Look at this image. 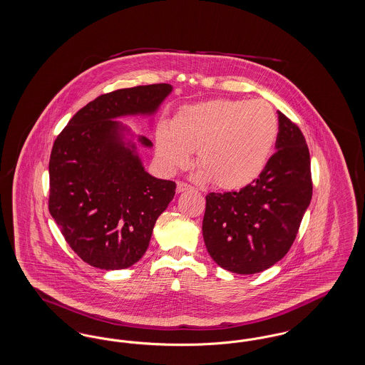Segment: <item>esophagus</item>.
Instances as JSON below:
<instances>
[{
  "label": "esophagus",
  "mask_w": 365,
  "mask_h": 365,
  "mask_svg": "<svg viewBox=\"0 0 365 365\" xmlns=\"http://www.w3.org/2000/svg\"><path fill=\"white\" fill-rule=\"evenodd\" d=\"M189 189H191L190 186L186 185V183H183V182H178V183H176V191H178V192L189 190Z\"/></svg>",
  "instance_id": "1"
}]
</instances>
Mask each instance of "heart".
I'll list each match as a JSON object with an SVG mask.
<instances>
[{"label": "heart", "mask_w": 365, "mask_h": 365, "mask_svg": "<svg viewBox=\"0 0 365 365\" xmlns=\"http://www.w3.org/2000/svg\"><path fill=\"white\" fill-rule=\"evenodd\" d=\"M279 135V119L264 100L217 98L189 105L156 131V155L165 171L190 163L197 150L198 179L220 189L252 185L267 170Z\"/></svg>", "instance_id": "b5f03b06"}]
</instances>
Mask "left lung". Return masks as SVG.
Returning <instances> with one entry per match:
<instances>
[{"label": "left lung", "mask_w": 365, "mask_h": 365, "mask_svg": "<svg viewBox=\"0 0 365 365\" xmlns=\"http://www.w3.org/2000/svg\"><path fill=\"white\" fill-rule=\"evenodd\" d=\"M277 153L240 191L209 192L202 235L209 256L230 272L252 275L282 260L312 198L311 157L298 125L278 112Z\"/></svg>", "instance_id": "8db88e82"}]
</instances>
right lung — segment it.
I'll list each match as a JSON object with an SVG mask.
<instances>
[{
    "mask_svg": "<svg viewBox=\"0 0 365 365\" xmlns=\"http://www.w3.org/2000/svg\"><path fill=\"white\" fill-rule=\"evenodd\" d=\"M168 83L120 88L97 97L53 143L49 212L71 249L91 267L115 271L145 255L176 185L146 173L138 146L153 143L118 122L153 116Z\"/></svg>",
    "mask_w": 365,
    "mask_h": 365,
    "instance_id": "right-lung-1",
    "label": "right lung"
}]
</instances>
